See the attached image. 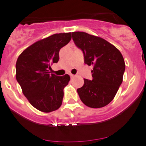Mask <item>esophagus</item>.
I'll return each instance as SVG.
<instances>
[{"instance_id": "obj_1", "label": "esophagus", "mask_w": 146, "mask_h": 146, "mask_svg": "<svg viewBox=\"0 0 146 146\" xmlns=\"http://www.w3.org/2000/svg\"><path fill=\"white\" fill-rule=\"evenodd\" d=\"M70 78H74V75H73V74H70Z\"/></svg>"}]
</instances>
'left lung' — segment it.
<instances>
[{"mask_svg": "<svg viewBox=\"0 0 146 146\" xmlns=\"http://www.w3.org/2000/svg\"><path fill=\"white\" fill-rule=\"evenodd\" d=\"M75 44L82 50L84 62L93 66L92 79H84L77 90L84 104L91 108L107 105L123 81L125 63L119 49L105 39L83 32H72Z\"/></svg>", "mask_w": 146, "mask_h": 146, "instance_id": "left-lung-1", "label": "left lung"}]
</instances>
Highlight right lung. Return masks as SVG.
Here are the masks:
<instances>
[{
  "mask_svg": "<svg viewBox=\"0 0 146 146\" xmlns=\"http://www.w3.org/2000/svg\"><path fill=\"white\" fill-rule=\"evenodd\" d=\"M71 39V33L54 34L29 46L16 62V79L23 94L36 110L51 112L62 104L68 74H50V65L59 60V51Z\"/></svg>",
  "mask_w": 146,
  "mask_h": 146,
  "instance_id": "1",
  "label": "right lung"
}]
</instances>
